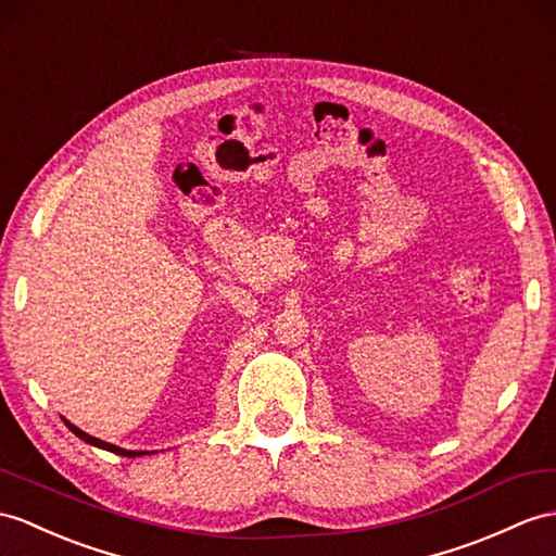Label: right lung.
Masks as SVG:
<instances>
[{
  "label": "right lung",
  "instance_id": "1",
  "mask_svg": "<svg viewBox=\"0 0 556 556\" xmlns=\"http://www.w3.org/2000/svg\"><path fill=\"white\" fill-rule=\"evenodd\" d=\"M65 425H67V429L73 431L75 437H79L83 441H87V443H91V445H97V448H103V451H111V453H117V455H125V457H137V455H146V453H139V451H125V448H117V445H113V443H105V441H101V439H93V437H89V434H85L83 429H77L75 425H71L65 419Z\"/></svg>",
  "mask_w": 556,
  "mask_h": 556
}]
</instances>
